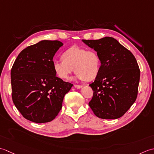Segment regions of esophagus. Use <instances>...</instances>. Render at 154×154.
Returning a JSON list of instances; mask_svg holds the SVG:
<instances>
[{"mask_svg":"<svg viewBox=\"0 0 154 154\" xmlns=\"http://www.w3.org/2000/svg\"><path fill=\"white\" fill-rule=\"evenodd\" d=\"M74 87L76 88H77V89H80L82 87V86H80V85H76V84H75V85H74Z\"/></svg>","mask_w":154,"mask_h":154,"instance_id":"34e87169","label":"esophagus"}]
</instances>
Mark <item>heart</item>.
<instances>
[{
	"label": "heart",
	"instance_id": "heart-1",
	"mask_svg": "<svg viewBox=\"0 0 154 154\" xmlns=\"http://www.w3.org/2000/svg\"><path fill=\"white\" fill-rule=\"evenodd\" d=\"M63 60H56L52 68L57 76L62 80H68L74 72L80 80L90 81L98 76L101 68L100 56L95 51H87L78 46H72L62 54Z\"/></svg>",
	"mask_w": 154,
	"mask_h": 154
}]
</instances>
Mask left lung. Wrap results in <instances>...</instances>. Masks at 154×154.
I'll return each mask as SVG.
<instances>
[{
    "label": "left lung",
    "instance_id": "1",
    "mask_svg": "<svg viewBox=\"0 0 154 154\" xmlns=\"http://www.w3.org/2000/svg\"><path fill=\"white\" fill-rule=\"evenodd\" d=\"M82 42L97 52L101 61L100 72L89 85L94 91L90 107L100 118L122 117L137 98L140 71L136 58L112 37Z\"/></svg>",
    "mask_w": 154,
    "mask_h": 154
}]
</instances>
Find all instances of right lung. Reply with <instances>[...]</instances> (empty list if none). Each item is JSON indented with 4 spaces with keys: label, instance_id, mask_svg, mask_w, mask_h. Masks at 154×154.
Segmentation results:
<instances>
[{
    "label": "right lung",
    "instance_id": "obj_1",
    "mask_svg": "<svg viewBox=\"0 0 154 154\" xmlns=\"http://www.w3.org/2000/svg\"><path fill=\"white\" fill-rule=\"evenodd\" d=\"M62 46L58 40H41L22 51L12 66V101L31 122L41 124L54 120L73 86L56 76L52 68L53 57Z\"/></svg>",
    "mask_w": 154,
    "mask_h": 154
}]
</instances>
